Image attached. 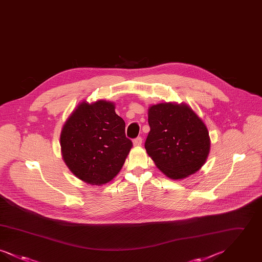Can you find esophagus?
Wrapping results in <instances>:
<instances>
[{
    "mask_svg": "<svg viewBox=\"0 0 262 262\" xmlns=\"http://www.w3.org/2000/svg\"><path fill=\"white\" fill-rule=\"evenodd\" d=\"M133 142H134V145H135V146H139V145H141V143H142V138H141V137H137V138H135V139L133 140Z\"/></svg>",
    "mask_w": 262,
    "mask_h": 262,
    "instance_id": "obj_1",
    "label": "esophagus"
}]
</instances>
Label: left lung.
Returning <instances> with one entry per match:
<instances>
[{"label": "left lung", "mask_w": 262, "mask_h": 262, "mask_svg": "<svg viewBox=\"0 0 262 262\" xmlns=\"http://www.w3.org/2000/svg\"><path fill=\"white\" fill-rule=\"evenodd\" d=\"M150 132L144 146L167 177L179 180L194 174L210 148L208 130L187 105L161 103L148 111Z\"/></svg>", "instance_id": "8db88e82"}]
</instances>
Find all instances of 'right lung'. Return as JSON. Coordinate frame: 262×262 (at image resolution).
I'll return each mask as SVG.
<instances>
[{
    "mask_svg": "<svg viewBox=\"0 0 262 262\" xmlns=\"http://www.w3.org/2000/svg\"><path fill=\"white\" fill-rule=\"evenodd\" d=\"M125 121L113 103L78 105L62 127V158L70 170L90 185L110 182L123 167L133 147L125 137Z\"/></svg>",
    "mask_w": 262,
    "mask_h": 262,
    "instance_id": "1",
    "label": "right lung"
}]
</instances>
